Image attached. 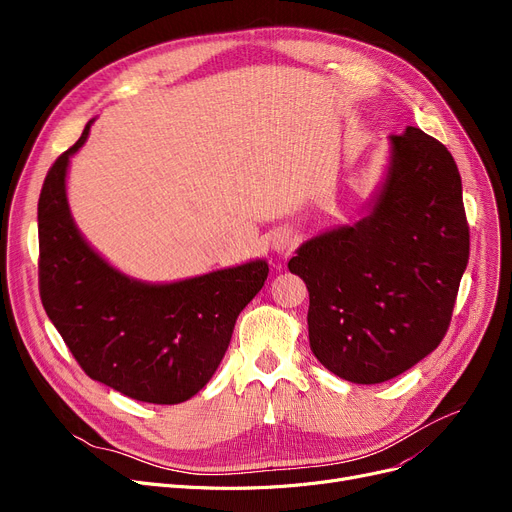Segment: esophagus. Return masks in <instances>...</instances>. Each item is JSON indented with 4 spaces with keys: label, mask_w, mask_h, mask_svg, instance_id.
I'll list each match as a JSON object with an SVG mask.
<instances>
[{
    "label": "esophagus",
    "mask_w": 512,
    "mask_h": 512,
    "mask_svg": "<svg viewBox=\"0 0 512 512\" xmlns=\"http://www.w3.org/2000/svg\"><path fill=\"white\" fill-rule=\"evenodd\" d=\"M292 247H294V238H292L290 232L280 230V232H274V234H272V249H274L276 253H286V251H290Z\"/></svg>",
    "instance_id": "1"
}]
</instances>
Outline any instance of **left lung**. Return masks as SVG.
Returning <instances> with one entry per match:
<instances>
[{"mask_svg": "<svg viewBox=\"0 0 512 512\" xmlns=\"http://www.w3.org/2000/svg\"><path fill=\"white\" fill-rule=\"evenodd\" d=\"M388 141L363 218L307 238L288 261L309 290L313 355L353 384L392 380L436 351L469 261L448 149L415 126Z\"/></svg>", "mask_w": 512, "mask_h": 512, "instance_id": "8db88e82", "label": "left lung"}]
</instances>
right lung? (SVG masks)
I'll list each match as a JSON object with an SVG mask.
<instances>
[{"instance_id":"1","label":"right lung","mask_w":512,"mask_h":512,"mask_svg":"<svg viewBox=\"0 0 512 512\" xmlns=\"http://www.w3.org/2000/svg\"><path fill=\"white\" fill-rule=\"evenodd\" d=\"M45 176L39 197V288L47 317L91 380L128 398L178 405L220 367L238 313L267 280L253 259L176 282H143L105 261L80 234L68 205L70 157Z\"/></svg>"}]
</instances>
